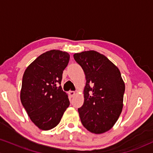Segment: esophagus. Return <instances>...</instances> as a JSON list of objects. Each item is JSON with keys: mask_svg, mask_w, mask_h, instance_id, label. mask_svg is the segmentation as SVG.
<instances>
[{"mask_svg": "<svg viewBox=\"0 0 153 153\" xmlns=\"http://www.w3.org/2000/svg\"><path fill=\"white\" fill-rule=\"evenodd\" d=\"M69 95H70V96H71V97H73V96H74L75 95V91H71L69 92Z\"/></svg>", "mask_w": 153, "mask_h": 153, "instance_id": "1", "label": "esophagus"}]
</instances>
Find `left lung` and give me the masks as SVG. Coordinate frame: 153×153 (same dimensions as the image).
<instances>
[{
  "instance_id": "left-lung-1",
  "label": "left lung",
  "mask_w": 153,
  "mask_h": 153,
  "mask_svg": "<svg viewBox=\"0 0 153 153\" xmlns=\"http://www.w3.org/2000/svg\"><path fill=\"white\" fill-rule=\"evenodd\" d=\"M85 75L84 103L78 108L85 129L102 134L111 129L122 113L125 85L117 66L94 50L73 54Z\"/></svg>"
}]
</instances>
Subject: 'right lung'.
<instances>
[{
    "label": "right lung",
    "instance_id": "1",
    "mask_svg": "<svg viewBox=\"0 0 153 153\" xmlns=\"http://www.w3.org/2000/svg\"><path fill=\"white\" fill-rule=\"evenodd\" d=\"M69 59L68 52L48 51L31 62L23 75L21 101L31 122L40 129L55 127L70 106L60 85Z\"/></svg>",
    "mask_w": 153,
    "mask_h": 153
}]
</instances>
